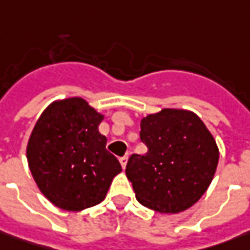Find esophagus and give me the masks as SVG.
Returning <instances> with one entry per match:
<instances>
[{"label": "esophagus", "instance_id": "esophagus-1", "mask_svg": "<svg viewBox=\"0 0 250 250\" xmlns=\"http://www.w3.org/2000/svg\"><path fill=\"white\" fill-rule=\"evenodd\" d=\"M127 160H128V156L125 155L123 158H120V163H122V167L125 168V165H127Z\"/></svg>", "mask_w": 250, "mask_h": 250}]
</instances>
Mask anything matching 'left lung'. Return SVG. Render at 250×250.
<instances>
[{
    "label": "left lung",
    "mask_w": 250,
    "mask_h": 250,
    "mask_svg": "<svg viewBox=\"0 0 250 250\" xmlns=\"http://www.w3.org/2000/svg\"><path fill=\"white\" fill-rule=\"evenodd\" d=\"M145 155H131L125 176L142 206L176 214L198 202L219 163V146L201 117L187 109L165 108L141 119Z\"/></svg>",
    "instance_id": "obj_1"
}]
</instances>
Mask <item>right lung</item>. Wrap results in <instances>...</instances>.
Listing matches in <instances>:
<instances>
[{
	"mask_svg": "<svg viewBox=\"0 0 250 250\" xmlns=\"http://www.w3.org/2000/svg\"><path fill=\"white\" fill-rule=\"evenodd\" d=\"M104 115L82 97L49 104L41 113L26 148L39 189L56 208L80 211L101 203L122 171L106 151L98 125Z\"/></svg>",
	"mask_w": 250,
	"mask_h": 250,
	"instance_id": "right-lung-1",
	"label": "right lung"
}]
</instances>
